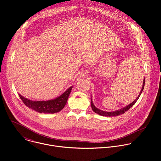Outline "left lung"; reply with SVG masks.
<instances>
[{
	"mask_svg": "<svg viewBox=\"0 0 161 161\" xmlns=\"http://www.w3.org/2000/svg\"><path fill=\"white\" fill-rule=\"evenodd\" d=\"M144 85H145V78L144 79V81H143V84H142V89L141 90V92L139 93V95H138V97H137V98L134 101L132 102L131 103H130L129 105L120 109V110H116V111H114V112H105V111H103V110H101L98 108H97L93 104V101H92V99L91 98V106H92V108L93 110V111L94 112H95L96 114L100 115H102V116H105V117H114V116H118L119 115H121V114H124L125 112H127V110H129L136 103V102L138 100L139 98L140 97L142 92H143V90H144Z\"/></svg>",
	"mask_w": 161,
	"mask_h": 161,
	"instance_id": "obj_1",
	"label": "left lung"
}]
</instances>
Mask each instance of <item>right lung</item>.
Segmentation results:
<instances>
[{
	"label": "right lung",
	"mask_w": 161,
	"mask_h": 161,
	"mask_svg": "<svg viewBox=\"0 0 161 161\" xmlns=\"http://www.w3.org/2000/svg\"><path fill=\"white\" fill-rule=\"evenodd\" d=\"M73 86L69 87L58 97L47 101H32L19 94L23 103L29 108L44 114H54L61 111L66 105Z\"/></svg>",
	"instance_id": "1"
}]
</instances>
